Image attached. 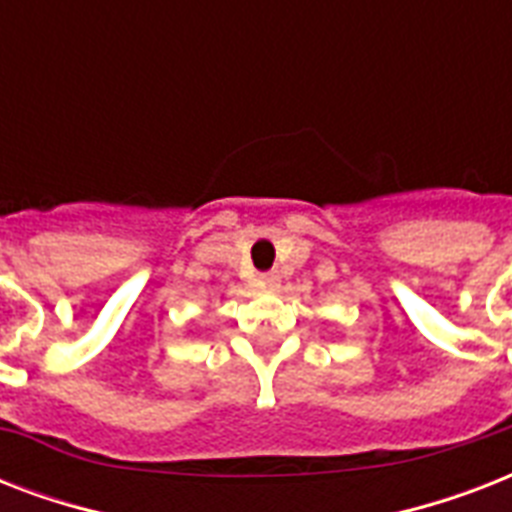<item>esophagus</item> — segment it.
Returning <instances> with one entry per match:
<instances>
[{"mask_svg": "<svg viewBox=\"0 0 512 512\" xmlns=\"http://www.w3.org/2000/svg\"><path fill=\"white\" fill-rule=\"evenodd\" d=\"M260 284H263V287H268V289H276L279 287V273H263V276H260Z\"/></svg>", "mask_w": 512, "mask_h": 512, "instance_id": "1", "label": "esophagus"}]
</instances>
